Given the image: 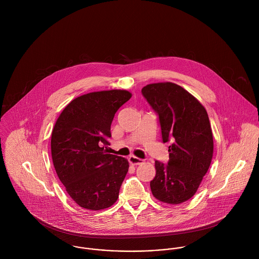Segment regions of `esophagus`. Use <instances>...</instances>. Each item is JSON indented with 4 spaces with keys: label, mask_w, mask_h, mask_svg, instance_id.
I'll list each match as a JSON object with an SVG mask.
<instances>
[{
    "label": "esophagus",
    "mask_w": 259,
    "mask_h": 259,
    "mask_svg": "<svg viewBox=\"0 0 259 259\" xmlns=\"http://www.w3.org/2000/svg\"><path fill=\"white\" fill-rule=\"evenodd\" d=\"M128 161H130V163L133 164V165H139V164H142L144 160L141 159V158H139V157H137V156L131 155V156L128 157Z\"/></svg>",
    "instance_id": "1"
}]
</instances>
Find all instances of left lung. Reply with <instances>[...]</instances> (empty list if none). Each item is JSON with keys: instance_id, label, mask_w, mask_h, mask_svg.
Listing matches in <instances>:
<instances>
[{"instance_id": "1", "label": "left lung", "mask_w": 259, "mask_h": 259, "mask_svg": "<svg viewBox=\"0 0 259 259\" xmlns=\"http://www.w3.org/2000/svg\"><path fill=\"white\" fill-rule=\"evenodd\" d=\"M142 93L158 114L162 142H170L167 164L155 160L151 192L159 201L183 203L195 194L212 159L207 112L197 99L174 82L149 83Z\"/></svg>"}]
</instances>
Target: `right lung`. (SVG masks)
<instances>
[{
	"label": "right lung",
	"instance_id": "1",
	"mask_svg": "<svg viewBox=\"0 0 259 259\" xmlns=\"http://www.w3.org/2000/svg\"><path fill=\"white\" fill-rule=\"evenodd\" d=\"M132 98L125 90L94 92L75 98L52 132L56 172L76 204L90 210L111 206L128 170L124 157L107 153L114 113Z\"/></svg>",
	"mask_w": 259,
	"mask_h": 259
}]
</instances>
